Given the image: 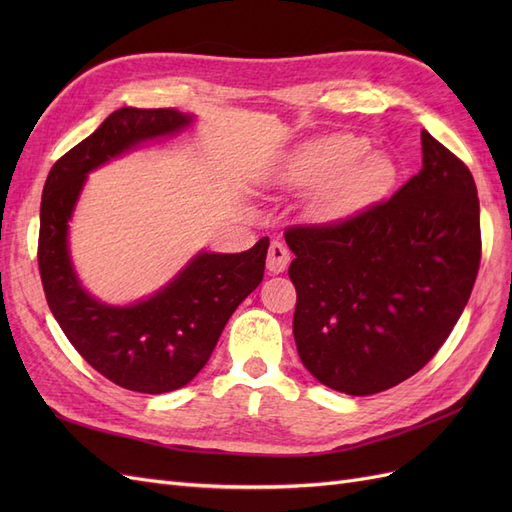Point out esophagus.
Wrapping results in <instances>:
<instances>
[{"instance_id": "obj_1", "label": "esophagus", "mask_w": 512, "mask_h": 512, "mask_svg": "<svg viewBox=\"0 0 512 512\" xmlns=\"http://www.w3.org/2000/svg\"><path fill=\"white\" fill-rule=\"evenodd\" d=\"M288 262H290L288 247L284 243H280V241H273L269 245V252H267V269H269V273H273V275L284 273L286 267H288Z\"/></svg>"}]
</instances>
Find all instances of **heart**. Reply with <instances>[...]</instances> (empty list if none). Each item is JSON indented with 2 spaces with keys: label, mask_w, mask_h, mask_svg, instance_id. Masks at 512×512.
I'll list each match as a JSON object with an SVG mask.
<instances>
[{
  "label": "heart",
  "mask_w": 512,
  "mask_h": 512,
  "mask_svg": "<svg viewBox=\"0 0 512 512\" xmlns=\"http://www.w3.org/2000/svg\"><path fill=\"white\" fill-rule=\"evenodd\" d=\"M367 143L354 134H335L305 143L275 175L284 188H307L309 213L318 220H335L371 200L395 183V164L382 153H365Z\"/></svg>",
  "instance_id": "obj_1"
}]
</instances>
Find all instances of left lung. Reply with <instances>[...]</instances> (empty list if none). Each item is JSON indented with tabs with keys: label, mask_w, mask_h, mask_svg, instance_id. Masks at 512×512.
<instances>
[{
	"label": "left lung",
	"mask_w": 512,
	"mask_h": 512,
	"mask_svg": "<svg viewBox=\"0 0 512 512\" xmlns=\"http://www.w3.org/2000/svg\"><path fill=\"white\" fill-rule=\"evenodd\" d=\"M421 143L423 168L391 198L284 232L294 252V342L309 374L339 393L374 395L423 369L476 282L474 177L425 130Z\"/></svg>",
	"instance_id": "left-lung-1"
}]
</instances>
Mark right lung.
<instances>
[{"label":"right lung","mask_w":512,"mask_h":512,"mask_svg":"<svg viewBox=\"0 0 512 512\" xmlns=\"http://www.w3.org/2000/svg\"><path fill=\"white\" fill-rule=\"evenodd\" d=\"M190 121L175 108H119L53 164L42 190L38 267L46 303L76 352L104 378L136 393L160 395L188 384L265 275L269 237L241 254H198L166 288L130 307L104 305L76 280L68 220L89 170Z\"/></svg>","instance_id":"1"}]
</instances>
